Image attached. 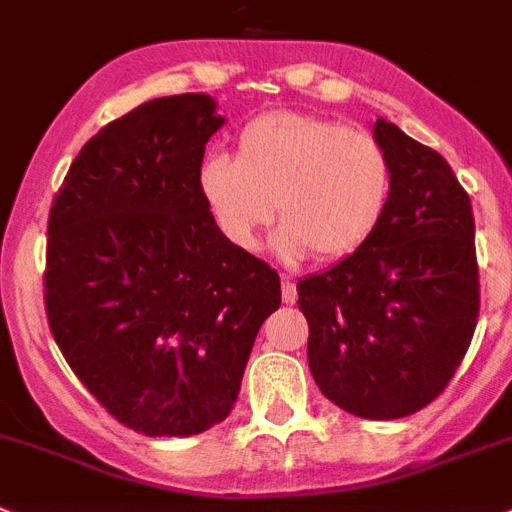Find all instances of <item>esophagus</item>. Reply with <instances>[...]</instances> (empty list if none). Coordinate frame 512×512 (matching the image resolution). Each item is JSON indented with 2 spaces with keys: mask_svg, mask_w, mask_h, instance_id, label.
Returning a JSON list of instances; mask_svg holds the SVG:
<instances>
[{
  "mask_svg": "<svg viewBox=\"0 0 512 512\" xmlns=\"http://www.w3.org/2000/svg\"><path fill=\"white\" fill-rule=\"evenodd\" d=\"M295 300H298V287H295L290 277H282V303L292 305Z\"/></svg>",
  "mask_w": 512,
  "mask_h": 512,
  "instance_id": "34e87169",
  "label": "esophagus"
}]
</instances>
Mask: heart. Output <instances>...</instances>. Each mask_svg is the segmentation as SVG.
<instances>
[{
  "instance_id": "b5f03b06",
  "label": "heart",
  "mask_w": 512,
  "mask_h": 512,
  "mask_svg": "<svg viewBox=\"0 0 512 512\" xmlns=\"http://www.w3.org/2000/svg\"><path fill=\"white\" fill-rule=\"evenodd\" d=\"M196 186L235 248L253 251L274 207V251L298 261L344 259L373 238L393 194V165L373 131L298 111L256 116L238 131L235 157L212 152Z\"/></svg>"
}]
</instances>
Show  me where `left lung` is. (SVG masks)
<instances>
[{
	"instance_id": "1",
	"label": "left lung",
	"mask_w": 512,
	"mask_h": 512,
	"mask_svg": "<svg viewBox=\"0 0 512 512\" xmlns=\"http://www.w3.org/2000/svg\"><path fill=\"white\" fill-rule=\"evenodd\" d=\"M393 194L373 238L298 282L313 381L339 409L399 419L443 393L479 316L474 214L435 150L386 119L373 124Z\"/></svg>"
}]
</instances>
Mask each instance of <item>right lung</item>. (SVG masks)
Wrapping results in <instances>:
<instances>
[{"label": "right lung", "instance_id": "obj_1", "mask_svg": "<svg viewBox=\"0 0 512 512\" xmlns=\"http://www.w3.org/2000/svg\"><path fill=\"white\" fill-rule=\"evenodd\" d=\"M204 93L155 98L74 157L48 214L43 298L69 368L121 425L196 435L230 414L279 274L235 248L196 173L225 124Z\"/></svg>", "mask_w": 512, "mask_h": 512}]
</instances>
